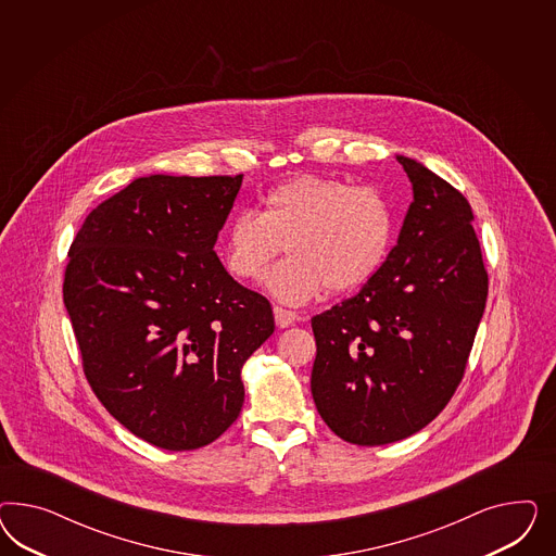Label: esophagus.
I'll use <instances>...</instances> for the list:
<instances>
[{"label":"esophagus","mask_w":556,"mask_h":556,"mask_svg":"<svg viewBox=\"0 0 556 556\" xmlns=\"http://www.w3.org/2000/svg\"><path fill=\"white\" fill-rule=\"evenodd\" d=\"M273 314H275V324H277L279 328H289L293 321L298 320V314H295V312L286 309V307H279V305L273 307Z\"/></svg>","instance_id":"34e87169"}]
</instances>
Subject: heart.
<instances>
[{
	"mask_svg": "<svg viewBox=\"0 0 556 556\" xmlns=\"http://www.w3.org/2000/svg\"><path fill=\"white\" fill-rule=\"evenodd\" d=\"M263 214L244 210L224 232V263L244 281L263 275L283 251L289 258L265 275V287L287 305L365 286L391 242V212L372 189L321 175H302L270 189Z\"/></svg>",
	"mask_w": 556,
	"mask_h": 556,
	"instance_id": "heart-1",
	"label": "heart"
}]
</instances>
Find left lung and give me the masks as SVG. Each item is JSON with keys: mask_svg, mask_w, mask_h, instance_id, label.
I'll list each match as a JSON object with an SVG mask.
<instances>
[{"mask_svg": "<svg viewBox=\"0 0 556 556\" xmlns=\"http://www.w3.org/2000/svg\"><path fill=\"white\" fill-rule=\"evenodd\" d=\"M412 184L397 244L358 293L312 318V395L337 437L381 446L420 432L453 397L488 302L472 210L397 154Z\"/></svg>", "mask_w": 556, "mask_h": 556, "instance_id": "obj_1", "label": "left lung"}]
</instances>
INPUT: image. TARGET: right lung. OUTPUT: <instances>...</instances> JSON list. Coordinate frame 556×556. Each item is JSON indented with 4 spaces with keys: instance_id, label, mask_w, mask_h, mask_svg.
<instances>
[{
    "instance_id": "1",
    "label": "right lung",
    "mask_w": 556,
    "mask_h": 556,
    "mask_svg": "<svg viewBox=\"0 0 556 556\" xmlns=\"http://www.w3.org/2000/svg\"><path fill=\"white\" fill-rule=\"evenodd\" d=\"M242 175H149L75 236L63 300L103 407L135 437L193 451L244 404L242 367L273 334L269 302L214 253Z\"/></svg>"
}]
</instances>
